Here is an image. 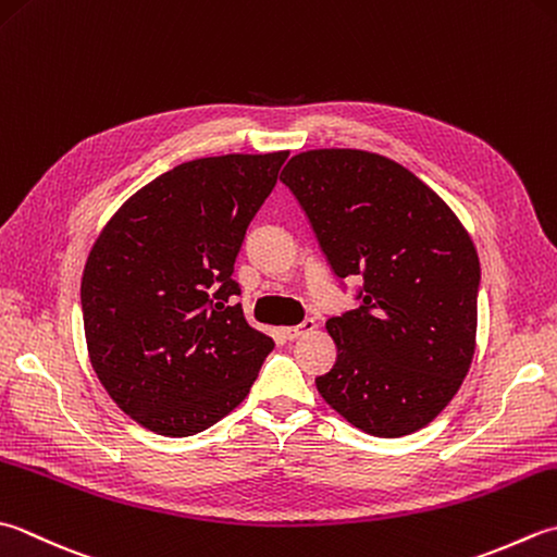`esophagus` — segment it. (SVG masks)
Here are the masks:
<instances>
[{
    "label": "esophagus",
    "instance_id": "obj_1",
    "mask_svg": "<svg viewBox=\"0 0 557 557\" xmlns=\"http://www.w3.org/2000/svg\"><path fill=\"white\" fill-rule=\"evenodd\" d=\"M315 329V321L313 319H304L299 325H289V329H282V337H287V341H294V337H299L304 333H311Z\"/></svg>",
    "mask_w": 557,
    "mask_h": 557
}]
</instances>
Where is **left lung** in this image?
<instances>
[{
  "instance_id": "8db88e82",
  "label": "left lung",
  "mask_w": 557,
  "mask_h": 557,
  "mask_svg": "<svg viewBox=\"0 0 557 557\" xmlns=\"http://www.w3.org/2000/svg\"><path fill=\"white\" fill-rule=\"evenodd\" d=\"M280 181L335 275L364 280L359 307L325 323L337 359L315 388L374 437L418 432L473 362L481 263L471 236L430 185L372 151H301Z\"/></svg>"
}]
</instances>
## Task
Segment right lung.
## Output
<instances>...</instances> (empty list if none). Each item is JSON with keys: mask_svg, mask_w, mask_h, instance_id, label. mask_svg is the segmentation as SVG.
<instances>
[{"mask_svg": "<svg viewBox=\"0 0 557 557\" xmlns=\"http://www.w3.org/2000/svg\"><path fill=\"white\" fill-rule=\"evenodd\" d=\"M289 151L185 161L137 190L98 234L82 277L91 367L117 408L190 437L242 403L272 352L234 282L246 228Z\"/></svg>", "mask_w": 557, "mask_h": 557, "instance_id": "obj_1", "label": "right lung"}]
</instances>
